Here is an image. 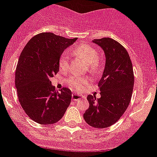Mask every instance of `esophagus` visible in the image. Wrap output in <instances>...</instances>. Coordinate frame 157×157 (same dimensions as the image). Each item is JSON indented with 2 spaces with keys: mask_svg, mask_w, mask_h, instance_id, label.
Listing matches in <instances>:
<instances>
[{
  "mask_svg": "<svg viewBox=\"0 0 157 157\" xmlns=\"http://www.w3.org/2000/svg\"><path fill=\"white\" fill-rule=\"evenodd\" d=\"M72 98H73V100H74V101H77V100H79V99H83L84 96H83L82 95H79V94H73Z\"/></svg>",
  "mask_w": 157,
  "mask_h": 157,
  "instance_id": "obj_1",
  "label": "esophagus"
}]
</instances>
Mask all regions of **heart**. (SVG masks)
I'll return each instance as SVG.
<instances>
[{"label":"heart","mask_w":157,"mask_h":157,"mask_svg":"<svg viewBox=\"0 0 157 157\" xmlns=\"http://www.w3.org/2000/svg\"><path fill=\"white\" fill-rule=\"evenodd\" d=\"M73 54L84 60L88 65L90 72H96L99 69V53L92 46L88 44H81L73 49ZM69 65V56L67 53H63L59 58V68L65 70ZM69 85L76 90H80L88 83V79L84 77H72L68 80Z\"/></svg>","instance_id":"heart-1"}]
</instances>
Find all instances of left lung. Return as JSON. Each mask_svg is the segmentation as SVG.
<instances>
[{"label": "left lung", "instance_id": "8db88e82", "mask_svg": "<svg viewBox=\"0 0 157 157\" xmlns=\"http://www.w3.org/2000/svg\"><path fill=\"white\" fill-rule=\"evenodd\" d=\"M105 54V66L98 83L100 98L88 95L89 107L84 114L85 122L102 129L112 126L122 116L131 99L134 77L129 54L122 45L110 38L94 39Z\"/></svg>", "mask_w": 157, "mask_h": 157}]
</instances>
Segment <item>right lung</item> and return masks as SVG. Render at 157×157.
I'll use <instances>...</instances> for the list:
<instances>
[{"instance_id":"1","label":"right lung","mask_w":157,"mask_h":157,"mask_svg":"<svg viewBox=\"0 0 157 157\" xmlns=\"http://www.w3.org/2000/svg\"><path fill=\"white\" fill-rule=\"evenodd\" d=\"M77 40L44 32L31 38L22 50L16 66V88L21 107L37 123L58 122L70 104L72 92L67 88L55 91L50 78L59 71L64 50Z\"/></svg>"}]
</instances>
